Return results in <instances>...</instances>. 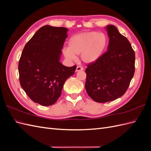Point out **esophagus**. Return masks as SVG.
I'll return each mask as SVG.
<instances>
[{
	"mask_svg": "<svg viewBox=\"0 0 151 151\" xmlns=\"http://www.w3.org/2000/svg\"><path fill=\"white\" fill-rule=\"evenodd\" d=\"M84 68L83 67H82L81 66H77V68H76V72H79V71H82L83 70Z\"/></svg>",
	"mask_w": 151,
	"mask_h": 151,
	"instance_id": "34e87169",
	"label": "esophagus"
}]
</instances>
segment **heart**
I'll list each match as a JSON object with an SVG mask.
<instances>
[{
    "mask_svg": "<svg viewBox=\"0 0 151 151\" xmlns=\"http://www.w3.org/2000/svg\"><path fill=\"white\" fill-rule=\"evenodd\" d=\"M107 36L98 32H84L72 36L68 40V48L63 53L69 60H74L81 55V60L87 64L96 62L105 52L108 47Z\"/></svg>",
    "mask_w": 151,
    "mask_h": 151,
    "instance_id": "obj_1",
    "label": "heart"
}]
</instances>
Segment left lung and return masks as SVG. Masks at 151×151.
<instances>
[{
    "label": "left lung",
    "mask_w": 151,
    "mask_h": 151,
    "mask_svg": "<svg viewBox=\"0 0 151 151\" xmlns=\"http://www.w3.org/2000/svg\"><path fill=\"white\" fill-rule=\"evenodd\" d=\"M108 50L99 59L87 65V93L94 101H113L125 93L135 72V55L128 39L113 25L106 28Z\"/></svg>",
    "instance_id": "obj_1"
}]
</instances>
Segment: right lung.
I'll return each instance as SVG.
<instances>
[{
  "label": "right lung",
  "mask_w": 151,
  "mask_h": 151,
  "mask_svg": "<svg viewBox=\"0 0 151 151\" xmlns=\"http://www.w3.org/2000/svg\"><path fill=\"white\" fill-rule=\"evenodd\" d=\"M67 30L64 27H42L21 53L18 64L21 88L32 101L43 106L57 101L65 81L76 69V65L65 67L59 62Z\"/></svg>",
  "instance_id": "1"
}]
</instances>
